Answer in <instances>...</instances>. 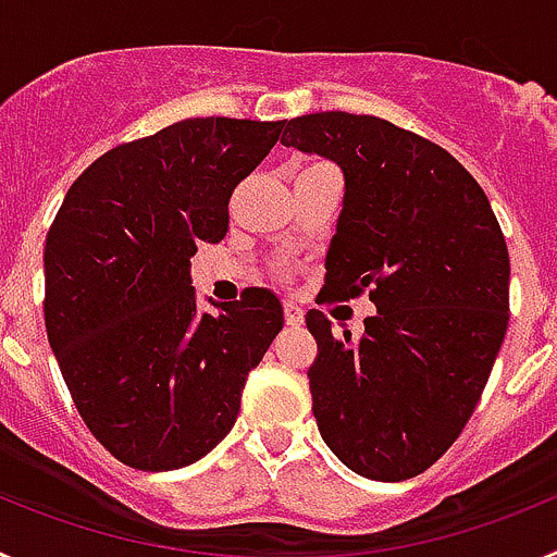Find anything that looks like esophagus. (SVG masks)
<instances>
[{"instance_id":"34e87169","label":"esophagus","mask_w":557,"mask_h":557,"mask_svg":"<svg viewBox=\"0 0 557 557\" xmlns=\"http://www.w3.org/2000/svg\"><path fill=\"white\" fill-rule=\"evenodd\" d=\"M284 321H287L289 329L304 326V309L298 304H284Z\"/></svg>"}]
</instances>
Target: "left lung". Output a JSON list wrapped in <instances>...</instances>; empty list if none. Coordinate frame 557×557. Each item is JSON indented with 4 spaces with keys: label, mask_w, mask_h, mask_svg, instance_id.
I'll list each match as a JSON object with an SVG mask.
<instances>
[{
    "label": "left lung",
    "mask_w": 557,
    "mask_h": 557,
    "mask_svg": "<svg viewBox=\"0 0 557 557\" xmlns=\"http://www.w3.org/2000/svg\"><path fill=\"white\" fill-rule=\"evenodd\" d=\"M284 125V145L346 175L323 301L376 304L359 339L307 312L318 430L357 474L410 480L460 437L488 385L510 318L505 234L471 172L418 133L346 111Z\"/></svg>",
    "instance_id": "obj_1"
}]
</instances>
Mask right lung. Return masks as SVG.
<instances>
[{"label":"right lung","mask_w":557,"mask_h":557,"mask_svg":"<svg viewBox=\"0 0 557 557\" xmlns=\"http://www.w3.org/2000/svg\"><path fill=\"white\" fill-rule=\"evenodd\" d=\"M282 122L184 120L102 152L77 175L44 245V323L88 432L139 471H172L231 432L248 373L282 332L273 293L198 314L200 243L228 234V200Z\"/></svg>","instance_id":"obj_1"}]
</instances>
